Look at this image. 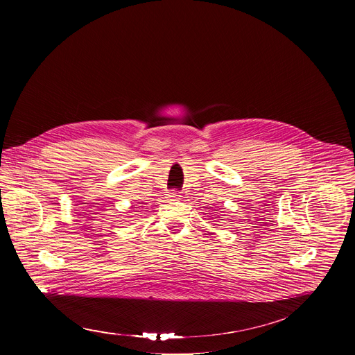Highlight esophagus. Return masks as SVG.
Returning a JSON list of instances; mask_svg holds the SVG:
<instances>
[{
  "mask_svg": "<svg viewBox=\"0 0 355 355\" xmlns=\"http://www.w3.org/2000/svg\"><path fill=\"white\" fill-rule=\"evenodd\" d=\"M166 197H168V200H170V201H175V200L180 198V193L175 191V190H170V191H168Z\"/></svg>",
  "mask_w": 355,
  "mask_h": 355,
  "instance_id": "1",
  "label": "esophagus"
}]
</instances>
